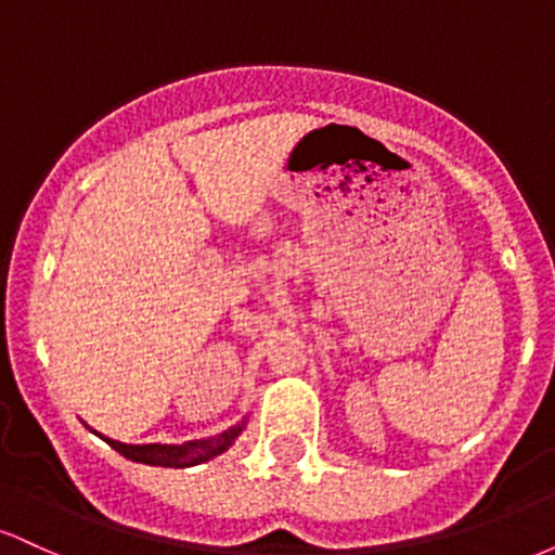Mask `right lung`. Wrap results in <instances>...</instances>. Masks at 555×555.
<instances>
[{
    "mask_svg": "<svg viewBox=\"0 0 555 555\" xmlns=\"http://www.w3.org/2000/svg\"><path fill=\"white\" fill-rule=\"evenodd\" d=\"M242 428H245V423L234 425V428L224 430L221 436H216V438H208V441H188L182 446H167V443L132 446V443L112 441V438H104V436H101V438H104V441L109 443L114 451H119L125 460L140 462V464H154V467L182 469V467H193V464L214 460L216 454L227 451L229 446H232L234 438L240 436Z\"/></svg>",
    "mask_w": 555,
    "mask_h": 555,
    "instance_id": "1",
    "label": "right lung"
}]
</instances>
